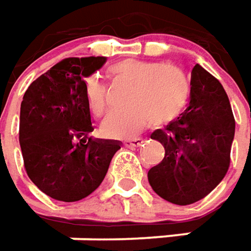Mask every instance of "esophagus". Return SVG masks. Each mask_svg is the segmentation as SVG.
I'll return each instance as SVG.
<instances>
[{
  "label": "esophagus",
  "mask_w": 251,
  "mask_h": 251,
  "mask_svg": "<svg viewBox=\"0 0 251 251\" xmlns=\"http://www.w3.org/2000/svg\"><path fill=\"white\" fill-rule=\"evenodd\" d=\"M143 143H144V140L142 137H137V139H132V140H125L124 146L127 149H136V147H140Z\"/></svg>",
  "instance_id": "esophagus-1"
}]
</instances>
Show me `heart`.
I'll use <instances>...</instances> for the list:
<instances>
[{
    "instance_id": "heart-1",
    "label": "heart",
    "mask_w": 251,
    "mask_h": 251,
    "mask_svg": "<svg viewBox=\"0 0 251 251\" xmlns=\"http://www.w3.org/2000/svg\"><path fill=\"white\" fill-rule=\"evenodd\" d=\"M109 75L118 82L136 86L130 99L133 107L117 109L104 121L102 127L109 137H132L147 126L169 125L189 102L190 84L175 66L126 59L111 66ZM86 96L94 115L102 117L111 109L108 89L99 79L87 80Z\"/></svg>"
}]
</instances>
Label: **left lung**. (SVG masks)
I'll use <instances>...</instances> for the list:
<instances>
[{"instance_id": "1", "label": "left lung", "mask_w": 251, "mask_h": 251, "mask_svg": "<svg viewBox=\"0 0 251 251\" xmlns=\"http://www.w3.org/2000/svg\"><path fill=\"white\" fill-rule=\"evenodd\" d=\"M233 136L235 118L226 93L211 74L196 64L189 107L165 129L151 133V139L165 149L164 160L147 175L152 190L177 205L204 199L228 172Z\"/></svg>"}]
</instances>
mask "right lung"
<instances>
[{
  "label": "right lung",
  "instance_id": "add662e5",
  "mask_svg": "<svg viewBox=\"0 0 251 251\" xmlns=\"http://www.w3.org/2000/svg\"><path fill=\"white\" fill-rule=\"evenodd\" d=\"M105 61V56L65 58L23 96L19 143L25 169L43 193L58 201L91 195L121 149L117 140L89 137L94 126L84 79Z\"/></svg>",
  "mask_w": 251,
  "mask_h": 251
}]
</instances>
